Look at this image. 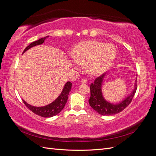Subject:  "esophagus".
Returning <instances> with one entry per match:
<instances>
[{
	"mask_svg": "<svg viewBox=\"0 0 156 156\" xmlns=\"http://www.w3.org/2000/svg\"><path fill=\"white\" fill-rule=\"evenodd\" d=\"M81 83L82 84H85V83H87V80L85 79H81Z\"/></svg>",
	"mask_w": 156,
	"mask_h": 156,
	"instance_id": "34e87169",
	"label": "esophagus"
}]
</instances>
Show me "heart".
Here are the masks:
<instances>
[{
	"label": "heart",
	"mask_w": 156,
	"mask_h": 156,
	"mask_svg": "<svg viewBox=\"0 0 156 156\" xmlns=\"http://www.w3.org/2000/svg\"><path fill=\"white\" fill-rule=\"evenodd\" d=\"M116 49L111 44L96 40L80 42L72 52V66L77 68L86 63V70L92 76H100L111 66L116 58Z\"/></svg>",
	"instance_id": "heart-1"
}]
</instances>
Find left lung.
I'll return each instance as SVG.
<instances>
[{
  "label": "left lung",
  "instance_id": "obj_1",
  "mask_svg": "<svg viewBox=\"0 0 156 156\" xmlns=\"http://www.w3.org/2000/svg\"><path fill=\"white\" fill-rule=\"evenodd\" d=\"M106 75L107 73H105L98 77L94 83L90 84V98L88 102L90 107L99 114L109 116L119 113L129 105L136 90V79L135 81L133 89L129 95L119 103H113L105 100L102 92L103 83Z\"/></svg>",
  "mask_w": 156,
  "mask_h": 156
}]
</instances>
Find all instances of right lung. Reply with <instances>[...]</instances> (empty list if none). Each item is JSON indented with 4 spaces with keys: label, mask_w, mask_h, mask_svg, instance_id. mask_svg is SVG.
Returning <instances> with one entry per match:
<instances>
[{
    "label": "right lung",
    "mask_w": 156,
    "mask_h": 156,
    "mask_svg": "<svg viewBox=\"0 0 156 156\" xmlns=\"http://www.w3.org/2000/svg\"><path fill=\"white\" fill-rule=\"evenodd\" d=\"M48 37L49 36L42 37V38H40L38 40L32 42V43H31L29 46H27L25 49L23 54L25 53L27 50H29L31 48H33V47L44 44V41L48 38ZM72 83L69 81H68L64 84L62 92H61L57 98L52 103H49V104L43 107H35L30 105L29 103H27L24 100H23V101L31 111L35 113L37 115H39L40 116L45 118L54 116L56 115H58L64 108L66 103L68 101V95L69 92L71 91V89H72Z\"/></svg>",
    "instance_id": "obj_1"
}]
</instances>
